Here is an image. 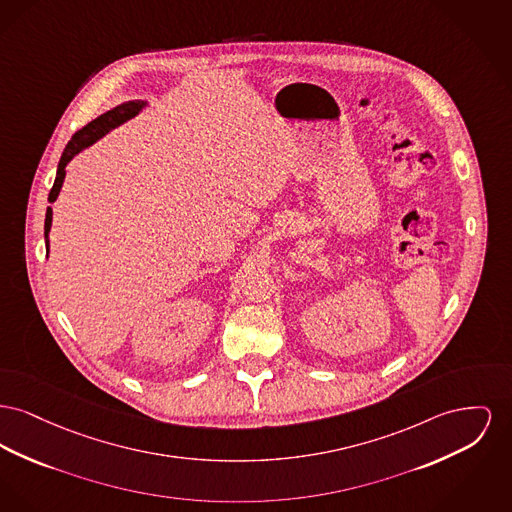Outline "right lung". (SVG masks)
Masks as SVG:
<instances>
[{
    "label": "right lung",
    "instance_id": "right-lung-1",
    "mask_svg": "<svg viewBox=\"0 0 512 512\" xmlns=\"http://www.w3.org/2000/svg\"><path fill=\"white\" fill-rule=\"evenodd\" d=\"M149 106L147 100H129V102H123L120 106L108 110L106 114L98 116L96 120H92L91 123H87L81 131H77L71 141L67 143L65 151L61 154L60 164H58V172H56V180H54V187L50 189V195H48V201H50V207L46 209V220H44V240H46V251L50 253V228H52V203H56L58 195H60L61 185L65 180V166L79 154V152L89 149L91 145H94L98 139H102L106 133H110L112 129H116L121 123L135 118L139 112H143L145 108Z\"/></svg>",
    "mask_w": 512,
    "mask_h": 512
}]
</instances>
